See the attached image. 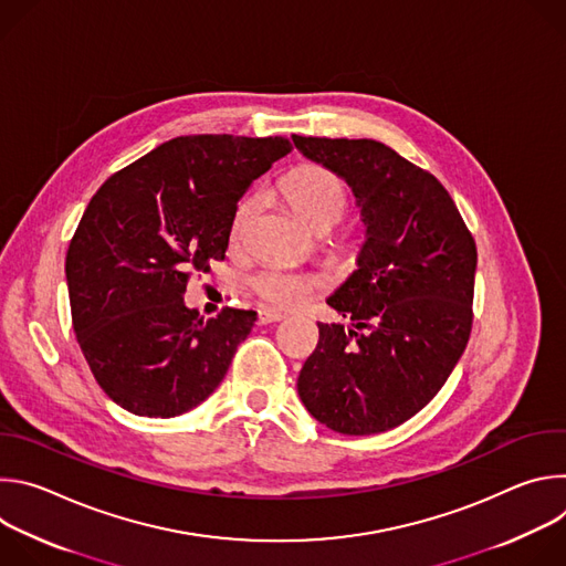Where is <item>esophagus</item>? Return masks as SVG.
Wrapping results in <instances>:
<instances>
[{
	"label": "esophagus",
	"instance_id": "1",
	"mask_svg": "<svg viewBox=\"0 0 566 566\" xmlns=\"http://www.w3.org/2000/svg\"><path fill=\"white\" fill-rule=\"evenodd\" d=\"M258 317H260V325H269V322H280L284 317V313L277 311V308L266 306V308H260Z\"/></svg>",
	"mask_w": 566,
	"mask_h": 566
}]
</instances>
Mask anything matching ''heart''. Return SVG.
Wrapping results in <instances>:
<instances>
[{
	"label": "heart",
	"instance_id": "b5f03b06",
	"mask_svg": "<svg viewBox=\"0 0 566 566\" xmlns=\"http://www.w3.org/2000/svg\"><path fill=\"white\" fill-rule=\"evenodd\" d=\"M284 192L289 197V203L297 212V217L308 223L311 228L317 226H334L347 203L345 186L343 181L327 168L322 166H302L293 170L284 181ZM255 212V199L244 197L230 221V239L237 241L244 234L251 217ZM251 289L266 302L291 308L302 304L313 291L319 289V280L308 273H297L277 264H266L251 277Z\"/></svg>",
	"mask_w": 566,
	"mask_h": 566
}]
</instances>
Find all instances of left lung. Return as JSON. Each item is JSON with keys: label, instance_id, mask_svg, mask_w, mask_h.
<instances>
[{"label": "left lung", "instance_id": "1", "mask_svg": "<svg viewBox=\"0 0 566 566\" xmlns=\"http://www.w3.org/2000/svg\"><path fill=\"white\" fill-rule=\"evenodd\" d=\"M354 192L365 226L356 271L327 297L297 394L329 430L367 437L412 419L459 363L472 327L476 249L448 190L371 138L293 136Z\"/></svg>", "mask_w": 566, "mask_h": 566}]
</instances>
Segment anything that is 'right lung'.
Wrapping results in <instances>:
<instances>
[{
  "label": "right lung",
  "instance_id": "right-lung-1",
  "mask_svg": "<svg viewBox=\"0 0 566 566\" xmlns=\"http://www.w3.org/2000/svg\"><path fill=\"white\" fill-rule=\"evenodd\" d=\"M289 138L179 136L107 179L66 251L73 332L103 391L136 417L170 419L223 380L258 313L186 306L188 271L223 260L237 201Z\"/></svg>",
  "mask_w": 566,
  "mask_h": 566
}]
</instances>
